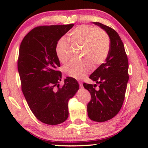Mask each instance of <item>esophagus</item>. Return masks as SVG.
<instances>
[{
  "label": "esophagus",
  "instance_id": "esophagus-1",
  "mask_svg": "<svg viewBox=\"0 0 148 148\" xmlns=\"http://www.w3.org/2000/svg\"><path fill=\"white\" fill-rule=\"evenodd\" d=\"M78 83L80 87H83V84H82V82L81 81H78Z\"/></svg>",
  "mask_w": 148,
  "mask_h": 148
}]
</instances>
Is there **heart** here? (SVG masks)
<instances>
[{
    "label": "heart",
    "mask_w": 148,
    "mask_h": 148,
    "mask_svg": "<svg viewBox=\"0 0 148 148\" xmlns=\"http://www.w3.org/2000/svg\"><path fill=\"white\" fill-rule=\"evenodd\" d=\"M69 40L74 46L82 47L80 62H71L63 67L67 76L81 79L91 71L92 64L95 67L101 64L108 55L110 38L106 32L88 25H79L68 34ZM69 43L64 38L57 42L55 52L58 61L65 63L68 60Z\"/></svg>",
    "instance_id": "heart-1"
}]
</instances>
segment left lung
I'll list each match as a JSON object with an SVG mask.
<instances>
[{
	"mask_svg": "<svg viewBox=\"0 0 148 148\" xmlns=\"http://www.w3.org/2000/svg\"><path fill=\"white\" fill-rule=\"evenodd\" d=\"M92 23L101 27L110 38V50L106 62L100 65L89 76L96 84H84L91 95L87 104V114L94 121L104 122L118 114L123 103L129 81V62L124 45L119 34L113 29L99 22Z\"/></svg>",
	"mask_w": 148,
	"mask_h": 148,
	"instance_id": "left-lung-1",
	"label": "left lung"
}]
</instances>
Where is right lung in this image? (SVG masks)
I'll use <instances>...</instances> for the list:
<instances>
[{
  "instance_id": "obj_1",
  "label": "right lung",
  "mask_w": 148,
  "mask_h": 148,
  "mask_svg": "<svg viewBox=\"0 0 148 148\" xmlns=\"http://www.w3.org/2000/svg\"><path fill=\"white\" fill-rule=\"evenodd\" d=\"M73 26L36 27L24 37L19 47L17 68L22 91L33 114L47 125L66 121L69 100L79 89L78 82L71 77H66L64 86L59 87L62 74L57 71L60 62L55 52L57 42Z\"/></svg>"
}]
</instances>
